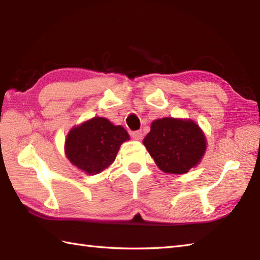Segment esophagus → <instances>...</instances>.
<instances>
[{
  "instance_id": "esophagus-1",
  "label": "esophagus",
  "mask_w": 260,
  "mask_h": 260,
  "mask_svg": "<svg viewBox=\"0 0 260 260\" xmlns=\"http://www.w3.org/2000/svg\"><path fill=\"white\" fill-rule=\"evenodd\" d=\"M131 135L134 140L140 141V140H142V137H143V132L142 131H134V132H132Z\"/></svg>"
}]
</instances>
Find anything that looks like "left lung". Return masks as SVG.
Here are the masks:
<instances>
[{"label":"left lung","instance_id":"8db88e82","mask_svg":"<svg viewBox=\"0 0 260 260\" xmlns=\"http://www.w3.org/2000/svg\"><path fill=\"white\" fill-rule=\"evenodd\" d=\"M143 144L165 173L182 174L201 161L206 137L194 121L175 118L154 120Z\"/></svg>","mask_w":260,"mask_h":260}]
</instances>
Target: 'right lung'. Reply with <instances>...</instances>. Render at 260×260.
I'll return each mask as SVG.
<instances>
[{
  "instance_id": "obj_1",
  "label": "right lung",
  "mask_w": 260,
  "mask_h": 260,
  "mask_svg": "<svg viewBox=\"0 0 260 260\" xmlns=\"http://www.w3.org/2000/svg\"><path fill=\"white\" fill-rule=\"evenodd\" d=\"M128 140L124 127L115 126L106 118L93 117L69 132L66 155L77 168L93 175L115 161L120 144Z\"/></svg>"
}]
</instances>
